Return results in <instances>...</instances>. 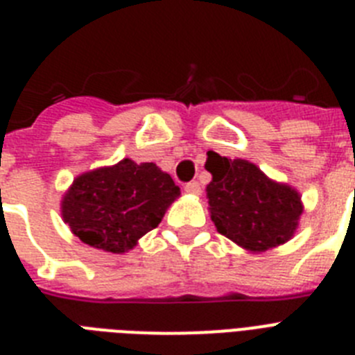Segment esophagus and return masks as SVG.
<instances>
[{"label": "esophagus", "instance_id": "1", "mask_svg": "<svg viewBox=\"0 0 355 355\" xmlns=\"http://www.w3.org/2000/svg\"><path fill=\"white\" fill-rule=\"evenodd\" d=\"M184 192L190 193V196H199V193H200V184L197 183V181H192V183H188L187 187H184Z\"/></svg>", "mask_w": 355, "mask_h": 355}]
</instances>
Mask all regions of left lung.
Returning a JSON list of instances; mask_svg holds the SVG:
<instances>
[{
    "mask_svg": "<svg viewBox=\"0 0 355 355\" xmlns=\"http://www.w3.org/2000/svg\"><path fill=\"white\" fill-rule=\"evenodd\" d=\"M208 211L216 231L247 252L259 254L293 238L304 213L302 196L288 183L270 180L247 159L215 155L206 162Z\"/></svg>",
    "mask_w": 355,
    "mask_h": 355,
    "instance_id": "left-lung-1",
    "label": "left lung"
}]
</instances>
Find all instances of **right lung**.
Instances as JSON below:
<instances>
[{"label":"right lung","mask_w":355,"mask_h":355,"mask_svg":"<svg viewBox=\"0 0 355 355\" xmlns=\"http://www.w3.org/2000/svg\"><path fill=\"white\" fill-rule=\"evenodd\" d=\"M180 196V187L156 163L124 158L76 175L62 197L60 211L71 233L83 243L124 254L158 227Z\"/></svg>","instance_id":"obj_1"}]
</instances>
